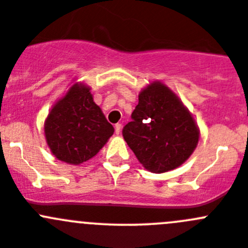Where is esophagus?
Here are the masks:
<instances>
[{
	"mask_svg": "<svg viewBox=\"0 0 248 248\" xmlns=\"http://www.w3.org/2000/svg\"><path fill=\"white\" fill-rule=\"evenodd\" d=\"M121 127H122L121 124H115V133H116V135H120V132H121Z\"/></svg>",
	"mask_w": 248,
	"mask_h": 248,
	"instance_id": "esophagus-1",
	"label": "esophagus"
}]
</instances>
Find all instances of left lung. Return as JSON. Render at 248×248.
<instances>
[{
    "instance_id": "1",
    "label": "left lung",
    "mask_w": 248,
    "mask_h": 248,
    "mask_svg": "<svg viewBox=\"0 0 248 248\" xmlns=\"http://www.w3.org/2000/svg\"><path fill=\"white\" fill-rule=\"evenodd\" d=\"M122 135L145 170L163 173L181 166L200 140V127L181 99L159 80L140 90Z\"/></svg>"
}]
</instances>
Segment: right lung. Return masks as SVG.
I'll use <instances>...</instances> for the list:
<instances>
[{"label":"right lung","instance_id":"right-lung-1","mask_svg":"<svg viewBox=\"0 0 248 248\" xmlns=\"http://www.w3.org/2000/svg\"><path fill=\"white\" fill-rule=\"evenodd\" d=\"M90 89L83 82L73 83L54 104L44 122L51 153L71 165H79L95 156L115 131L94 103Z\"/></svg>","mask_w":248,"mask_h":248}]
</instances>
